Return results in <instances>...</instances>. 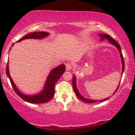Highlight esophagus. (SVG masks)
Masks as SVG:
<instances>
[{
    "instance_id": "34e87169",
    "label": "esophagus",
    "mask_w": 135,
    "mask_h": 135,
    "mask_svg": "<svg viewBox=\"0 0 135 135\" xmlns=\"http://www.w3.org/2000/svg\"><path fill=\"white\" fill-rule=\"evenodd\" d=\"M73 69V66H72V64L70 63V62H67L66 64V69L67 71H69V70H71Z\"/></svg>"
}]
</instances>
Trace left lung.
Listing matches in <instances>:
<instances>
[{"label":"left lung","mask_w":135,"mask_h":135,"mask_svg":"<svg viewBox=\"0 0 135 135\" xmlns=\"http://www.w3.org/2000/svg\"><path fill=\"white\" fill-rule=\"evenodd\" d=\"M99 36L101 37V40H103L104 38H107L109 40V42H110V43H111L112 44H113L115 46V47H117V48L118 49H119V50L120 52V56H121V58H122V73L124 71V69H125V62H124V60H123V56L122 54L121 53V49H120V46L119 44L118 43V42L116 41L115 39H114L111 36H110L108 34H99ZM73 88H74V90L75 91V95L77 97L79 98V99H80V100H82L84 101L85 103H95L97 102V101H95V100H90V99H86L85 98H84L83 97H82L80 94H79L78 90L77 89V87H76V84H75V77L74 75H73ZM119 86H118V87L117 88V90H116V91L114 92V93H116V91H117L118 88H119ZM107 100V98L104 99H103V100H100L99 101L100 102H103V101H104Z\"/></svg>","instance_id":"8db88e82"}]
</instances>
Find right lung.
<instances>
[{
    "label": "right lung",
    "instance_id": "1",
    "mask_svg": "<svg viewBox=\"0 0 135 135\" xmlns=\"http://www.w3.org/2000/svg\"><path fill=\"white\" fill-rule=\"evenodd\" d=\"M49 35V33L46 32H34L32 33H30L20 38L18 42H20L24 39H27V38H42L45 37ZM14 45L13 44L12 46ZM66 68L65 65L61 64L58 67L55 68L51 71L50 74L47 79V82L45 83L44 90L41 93L34 96H26L22 94L19 90L16 87L14 82H13L12 78H11L10 74L8 71V64L7 62V65L6 68V74L7 76L10 79V81L12 84V86L13 88L14 91L15 93L21 97L23 100L27 101L28 103H34V104H41V103H45L49 102L52 98L54 97L55 95V85L58 82L59 79L60 78L62 74L65 71Z\"/></svg>",
    "mask_w": 135,
    "mask_h": 135
}]
</instances>
